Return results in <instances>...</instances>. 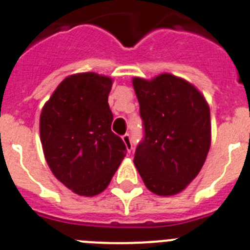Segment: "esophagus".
I'll use <instances>...</instances> for the list:
<instances>
[{"label":"esophagus","instance_id":"obj_1","mask_svg":"<svg viewBox=\"0 0 250 250\" xmlns=\"http://www.w3.org/2000/svg\"><path fill=\"white\" fill-rule=\"evenodd\" d=\"M122 140H123V142H125V147H127L128 152H131V151L133 150V145H132V140H131V136H129V133H125V135L122 136Z\"/></svg>","mask_w":250,"mask_h":250}]
</instances>
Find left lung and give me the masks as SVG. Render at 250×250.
<instances>
[{"instance_id": "1", "label": "left lung", "mask_w": 250, "mask_h": 250, "mask_svg": "<svg viewBox=\"0 0 250 250\" xmlns=\"http://www.w3.org/2000/svg\"><path fill=\"white\" fill-rule=\"evenodd\" d=\"M132 83L144 123L133 163L151 192L177 194L198 175L208 154V104L192 83L170 73Z\"/></svg>"}]
</instances>
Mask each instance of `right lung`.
<instances>
[{
    "label": "right lung",
    "instance_id": "1",
    "mask_svg": "<svg viewBox=\"0 0 250 250\" xmlns=\"http://www.w3.org/2000/svg\"><path fill=\"white\" fill-rule=\"evenodd\" d=\"M112 79L94 72L71 75L42 109L43 152L54 177L80 196L93 197L110 183L125 156L112 132L108 95Z\"/></svg>",
    "mask_w": 250,
    "mask_h": 250
}]
</instances>
